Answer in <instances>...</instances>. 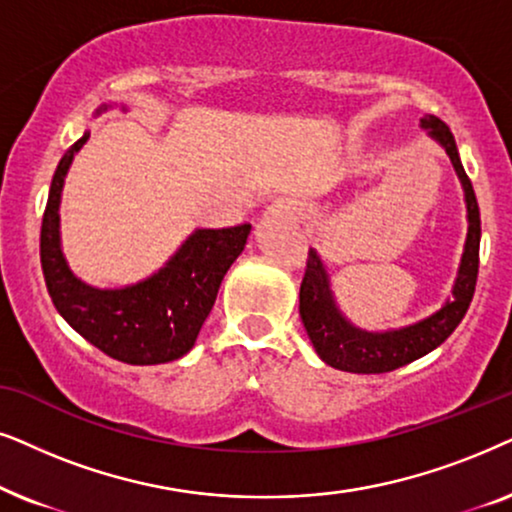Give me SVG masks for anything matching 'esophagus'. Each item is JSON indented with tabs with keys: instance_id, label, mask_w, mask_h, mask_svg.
Returning <instances> with one entry per match:
<instances>
[{
	"instance_id": "34e87169",
	"label": "esophagus",
	"mask_w": 512,
	"mask_h": 512,
	"mask_svg": "<svg viewBox=\"0 0 512 512\" xmlns=\"http://www.w3.org/2000/svg\"><path fill=\"white\" fill-rule=\"evenodd\" d=\"M269 215L274 217H299L302 215V206L292 199H278L269 206Z\"/></svg>"
}]
</instances>
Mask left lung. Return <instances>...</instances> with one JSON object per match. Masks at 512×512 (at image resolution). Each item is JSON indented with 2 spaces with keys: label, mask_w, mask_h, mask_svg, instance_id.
I'll return each mask as SVG.
<instances>
[{
  "label": "left lung",
  "mask_w": 512,
  "mask_h": 512,
  "mask_svg": "<svg viewBox=\"0 0 512 512\" xmlns=\"http://www.w3.org/2000/svg\"><path fill=\"white\" fill-rule=\"evenodd\" d=\"M421 128H426L433 140H438L445 149L452 166L459 175L463 194H466L468 208V236L463 248L459 276L454 281L452 299L445 302L440 311L419 323L400 327L388 332H367L351 325L337 309L335 295H332L330 278L323 267V260L316 250H309L306 257V271L299 288V316L306 327L313 349L323 363L335 370L356 372V374H381L398 370L412 360H417L445 342L466 316L470 299H473L475 283H478L480 267V208L475 199L473 185H470L466 170L461 166L459 149H456L454 135L445 121L433 114L421 119Z\"/></svg>",
  "instance_id": "obj_1"
}]
</instances>
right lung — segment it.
<instances>
[{"instance_id":"obj_1","label":"right lung","mask_w":512,"mask_h":512,"mask_svg":"<svg viewBox=\"0 0 512 512\" xmlns=\"http://www.w3.org/2000/svg\"><path fill=\"white\" fill-rule=\"evenodd\" d=\"M88 135L67 149L49 189L39 238L46 288L60 316L109 358L128 365L170 363L194 346L224 274L245 248L250 224L196 229L156 274L135 285L114 290L86 285L63 257L58 210L65 175Z\"/></svg>"}]
</instances>
